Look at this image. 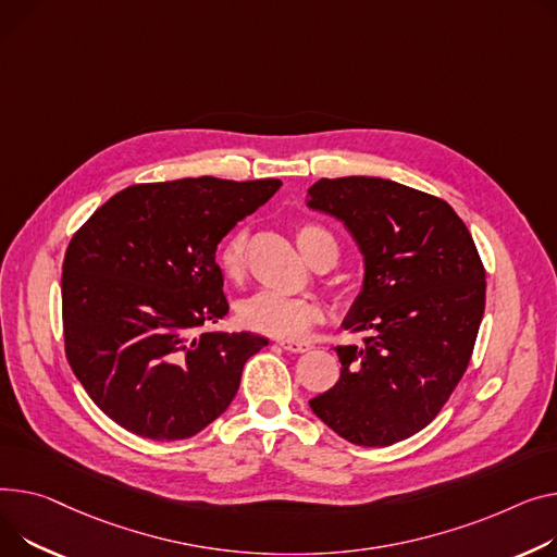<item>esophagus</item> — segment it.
Instances as JSON below:
<instances>
[{
    "instance_id": "obj_1",
    "label": "esophagus",
    "mask_w": 557,
    "mask_h": 557,
    "mask_svg": "<svg viewBox=\"0 0 557 557\" xmlns=\"http://www.w3.org/2000/svg\"><path fill=\"white\" fill-rule=\"evenodd\" d=\"M277 345H280L282 349L290 351V354H305V351L311 349V345H309V343H302V341H280Z\"/></svg>"
}]
</instances>
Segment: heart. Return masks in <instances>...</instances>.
<instances>
[{
	"instance_id": "1",
	"label": "heart",
	"mask_w": 557,
	"mask_h": 557,
	"mask_svg": "<svg viewBox=\"0 0 557 557\" xmlns=\"http://www.w3.org/2000/svg\"><path fill=\"white\" fill-rule=\"evenodd\" d=\"M298 244L309 262L322 252H329L336 262L338 246L324 228L315 224H302L298 228ZM248 233L244 228L233 231L216 248V267L226 280L239 282L246 271ZM320 305L309 295H286L277 290H257L239 307V322L257 333L273 338H295L320 320Z\"/></svg>"
}]
</instances>
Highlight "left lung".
<instances>
[{
    "label": "left lung",
    "mask_w": 557,
    "mask_h": 557,
    "mask_svg": "<svg viewBox=\"0 0 557 557\" xmlns=\"http://www.w3.org/2000/svg\"><path fill=\"white\" fill-rule=\"evenodd\" d=\"M307 206L341 219L364 255L349 318L362 345L336 347L341 381L309 400L356 446L421 432L463 379L486 307V271L459 214L379 176L320 178Z\"/></svg>",
    "instance_id": "8db88e82"
}]
</instances>
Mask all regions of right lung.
<instances>
[{"instance_id": "right-lung-1", "label": "right lung", "mask_w": 557, "mask_h": 557, "mask_svg": "<svg viewBox=\"0 0 557 557\" xmlns=\"http://www.w3.org/2000/svg\"><path fill=\"white\" fill-rule=\"evenodd\" d=\"M280 185L214 176L138 183L71 237L62 264L66 360L127 432L195 436L226 412L246 360L269 345L203 324L228 313L216 244Z\"/></svg>"}]
</instances>
